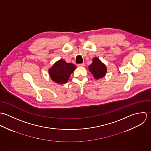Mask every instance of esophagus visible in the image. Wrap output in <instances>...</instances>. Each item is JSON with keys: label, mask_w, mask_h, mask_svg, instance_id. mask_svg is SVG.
Listing matches in <instances>:
<instances>
[{"label": "esophagus", "mask_w": 151, "mask_h": 151, "mask_svg": "<svg viewBox=\"0 0 151 151\" xmlns=\"http://www.w3.org/2000/svg\"><path fill=\"white\" fill-rule=\"evenodd\" d=\"M85 66V63H80V64L78 65V66H79V67H83Z\"/></svg>", "instance_id": "obj_1"}]
</instances>
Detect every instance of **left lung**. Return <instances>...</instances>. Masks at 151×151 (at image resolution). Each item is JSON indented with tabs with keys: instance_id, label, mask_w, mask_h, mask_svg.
I'll use <instances>...</instances> for the list:
<instances>
[{
	"instance_id": "1",
	"label": "left lung",
	"mask_w": 151,
	"mask_h": 151,
	"mask_svg": "<svg viewBox=\"0 0 151 151\" xmlns=\"http://www.w3.org/2000/svg\"><path fill=\"white\" fill-rule=\"evenodd\" d=\"M89 70L96 79L103 78L107 72L106 65L97 57L93 59L92 63L89 66Z\"/></svg>"
}]
</instances>
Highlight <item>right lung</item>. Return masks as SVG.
I'll return each mask as SVG.
<instances>
[{
    "mask_svg": "<svg viewBox=\"0 0 151 151\" xmlns=\"http://www.w3.org/2000/svg\"><path fill=\"white\" fill-rule=\"evenodd\" d=\"M76 68L72 63H67L63 60L56 62L49 69V75L54 82L63 84L68 81L72 73Z\"/></svg>",
    "mask_w": 151,
    "mask_h": 151,
    "instance_id": "obj_1",
    "label": "right lung"
}]
</instances>
